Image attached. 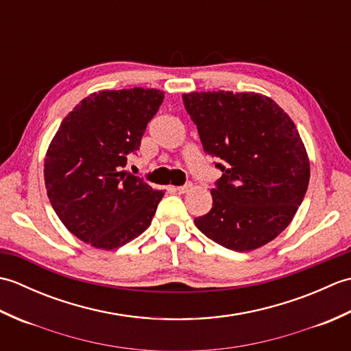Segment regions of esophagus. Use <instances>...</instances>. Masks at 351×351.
Segmentation results:
<instances>
[{"label":"esophagus","mask_w":351,"mask_h":351,"mask_svg":"<svg viewBox=\"0 0 351 351\" xmlns=\"http://www.w3.org/2000/svg\"><path fill=\"white\" fill-rule=\"evenodd\" d=\"M191 189V184H185V185H180V187H173V190H176L178 193H187Z\"/></svg>","instance_id":"obj_1"}]
</instances>
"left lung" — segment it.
<instances>
[{
	"label": "left lung",
	"instance_id": "obj_1",
	"mask_svg": "<svg viewBox=\"0 0 351 351\" xmlns=\"http://www.w3.org/2000/svg\"><path fill=\"white\" fill-rule=\"evenodd\" d=\"M182 101L204 151L223 171L211 211L195 225L235 252L270 243L293 220L309 184V158L294 122L253 92H195Z\"/></svg>",
	"mask_w": 351,
	"mask_h": 351
}]
</instances>
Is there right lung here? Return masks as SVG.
<instances>
[{"mask_svg": "<svg viewBox=\"0 0 351 351\" xmlns=\"http://www.w3.org/2000/svg\"><path fill=\"white\" fill-rule=\"evenodd\" d=\"M162 99L156 88L102 90L63 119L45 158V185L58 219L81 241L111 250L151 226L164 191L122 169Z\"/></svg>", "mask_w": 351, "mask_h": 351, "instance_id": "1", "label": "right lung"}]
</instances>
